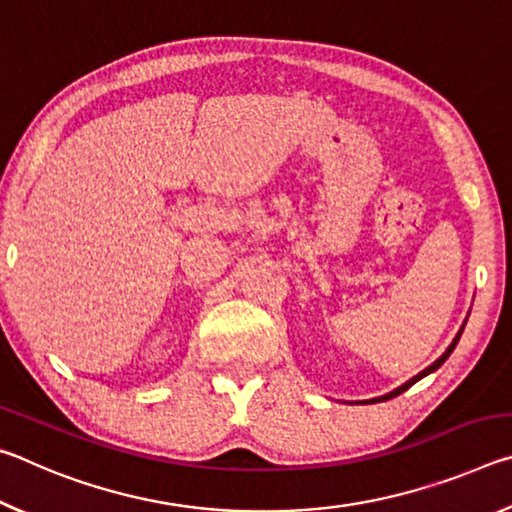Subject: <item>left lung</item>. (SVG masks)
I'll return each instance as SVG.
<instances>
[{
    "label": "left lung",
    "instance_id": "obj_1",
    "mask_svg": "<svg viewBox=\"0 0 512 512\" xmlns=\"http://www.w3.org/2000/svg\"><path fill=\"white\" fill-rule=\"evenodd\" d=\"M461 334H463V327H461V332H458L456 334V339L452 341V345H449V348L445 350V354H443V357H440L438 361H433L431 363V366L427 368V370H422L420 372V375H415L413 379H409V381H406V384L404 386H400V388H395V391L393 393H388V395H384V397H379V400H372V402H384V400H391V397H397V395H400V393H404L406 391V388H411L413 384H415V381H418V379H422L424 375H429V372H433V370H438L440 366H443V363L447 361V357H449V354H452V350L456 348V343H458V339H461Z\"/></svg>",
    "mask_w": 512,
    "mask_h": 512
}]
</instances>
